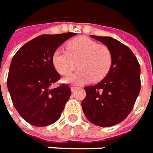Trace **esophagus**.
<instances>
[{"instance_id": "1", "label": "esophagus", "mask_w": 153, "mask_h": 153, "mask_svg": "<svg viewBox=\"0 0 153 153\" xmlns=\"http://www.w3.org/2000/svg\"><path fill=\"white\" fill-rule=\"evenodd\" d=\"M76 89H77V87H71V91H73H73H75Z\"/></svg>"}]
</instances>
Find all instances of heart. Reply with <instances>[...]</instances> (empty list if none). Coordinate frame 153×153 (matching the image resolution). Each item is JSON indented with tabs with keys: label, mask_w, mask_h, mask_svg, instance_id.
<instances>
[{
	"label": "heart",
	"mask_w": 153,
	"mask_h": 153,
	"mask_svg": "<svg viewBox=\"0 0 153 153\" xmlns=\"http://www.w3.org/2000/svg\"><path fill=\"white\" fill-rule=\"evenodd\" d=\"M66 51L57 49L52 54V64L62 76L70 75L78 66L80 70L65 79V82L84 84L102 80L109 73L113 63L111 50L87 37L76 38L65 45ZM78 65H76V62Z\"/></svg>",
	"instance_id": "heart-1"
}]
</instances>
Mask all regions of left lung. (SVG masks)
<instances>
[{"mask_svg":"<svg viewBox=\"0 0 153 153\" xmlns=\"http://www.w3.org/2000/svg\"><path fill=\"white\" fill-rule=\"evenodd\" d=\"M108 46L113 63L107 76L94 86L84 87V114L94 125H117L129 114L140 90V68L130 49L111 37L91 35Z\"/></svg>","mask_w":153,"mask_h":153,"instance_id":"8db88e82","label":"left lung"}]
</instances>
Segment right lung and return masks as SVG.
I'll return each instance as SVG.
<instances>
[{
    "mask_svg": "<svg viewBox=\"0 0 153 153\" xmlns=\"http://www.w3.org/2000/svg\"><path fill=\"white\" fill-rule=\"evenodd\" d=\"M76 34L39 35L24 44L13 56L7 86L13 106L30 125L46 126L61 117L72 92L65 84L50 89L61 78L52 64V54Z\"/></svg>",
    "mask_w": 153,
    "mask_h": 153,
    "instance_id": "right-lung-1",
    "label": "right lung"
}]
</instances>
